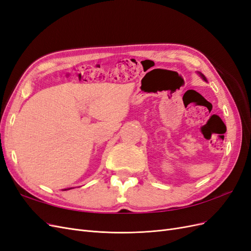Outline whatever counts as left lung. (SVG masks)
Returning <instances> with one entry per match:
<instances>
[{
	"mask_svg": "<svg viewBox=\"0 0 251 251\" xmlns=\"http://www.w3.org/2000/svg\"><path fill=\"white\" fill-rule=\"evenodd\" d=\"M201 75H202V74H201ZM202 77H203V79H205V77H204V76H203V75H202Z\"/></svg>",
	"mask_w": 251,
	"mask_h": 251,
	"instance_id": "8db88e82",
	"label": "left lung"
}]
</instances>
